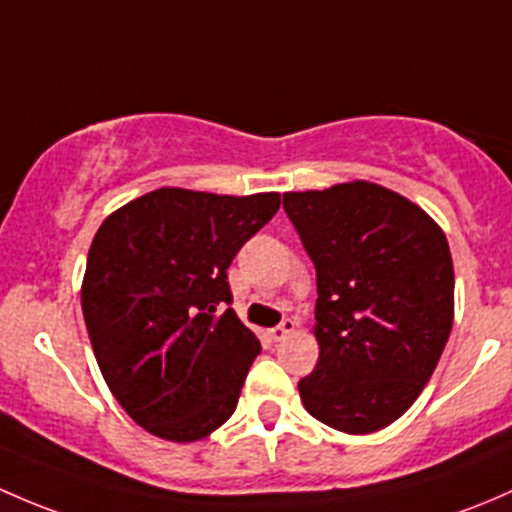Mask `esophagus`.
<instances>
[{"instance_id":"34e87169","label":"esophagus","mask_w":512,"mask_h":512,"mask_svg":"<svg viewBox=\"0 0 512 512\" xmlns=\"http://www.w3.org/2000/svg\"><path fill=\"white\" fill-rule=\"evenodd\" d=\"M293 330H295V320L286 318V320H283L281 325H276V328L268 330V335H271V340H273V342H281V340H286V337L291 335Z\"/></svg>"}]
</instances>
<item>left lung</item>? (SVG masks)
<instances>
[{
  "instance_id": "obj_1",
  "label": "left lung",
  "mask_w": 512,
  "mask_h": 512,
  "mask_svg": "<svg viewBox=\"0 0 512 512\" xmlns=\"http://www.w3.org/2000/svg\"><path fill=\"white\" fill-rule=\"evenodd\" d=\"M318 273L315 370L298 382L310 416L372 434L407 412L434 374L453 325L449 241L429 214L382 184L286 192Z\"/></svg>"
}]
</instances>
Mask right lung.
<instances>
[{
    "label": "right lung",
    "instance_id": "right-lung-1",
    "mask_svg": "<svg viewBox=\"0 0 512 512\" xmlns=\"http://www.w3.org/2000/svg\"><path fill=\"white\" fill-rule=\"evenodd\" d=\"M278 207V192L162 187L93 236L81 286L88 337L113 397L152 436L189 444L234 414L261 342L226 308V268Z\"/></svg>",
    "mask_w": 512,
    "mask_h": 512
}]
</instances>
